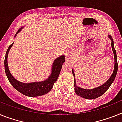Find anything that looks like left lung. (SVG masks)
<instances>
[{"mask_svg": "<svg viewBox=\"0 0 122 122\" xmlns=\"http://www.w3.org/2000/svg\"><path fill=\"white\" fill-rule=\"evenodd\" d=\"M109 38L111 40V46L112 48V51H113V55H114V59H115V64H114V69H113V73L108 79L106 82L102 84L101 86H99L97 87L94 88L92 89H86L83 88H81L80 87H78L76 86L75 79V74L74 72L73 69L72 70V74L74 77V91L76 93L77 95L79 96L82 97L87 99H94L96 98L99 97L100 96L104 94L106 91L108 90V89L110 87L111 84H112L114 80H115V77L117 75V72L118 71V63H117V56L116 51L114 48V43H113V39L110 35H108Z\"/></svg>", "mask_w": 122, "mask_h": 122, "instance_id": "left-lung-1", "label": "left lung"}]
</instances>
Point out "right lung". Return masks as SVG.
Listing matches in <instances>:
<instances>
[{
	"label": "right lung",
	"mask_w": 122,
	"mask_h": 122,
	"mask_svg": "<svg viewBox=\"0 0 122 122\" xmlns=\"http://www.w3.org/2000/svg\"><path fill=\"white\" fill-rule=\"evenodd\" d=\"M22 28L23 27H21L18 30L17 33L15 34V37L16 36V35L20 32V31H21ZM13 44L14 43L11 44L7 49L5 54V58L4 60L5 71L6 76H7L10 83L18 92H20V93L23 94L25 96H28V97H37V96H43V95L48 93L51 90L53 85L58 79L60 71H61V67H62V65L65 61V56L64 55H62V56L56 58L54 61L53 66H52L51 75L45 81L41 82H30V83H23V82L18 81L14 78L10 72L8 64H7L8 54H9L11 47L13 45Z\"/></svg>",
	"instance_id": "1"
}]
</instances>
